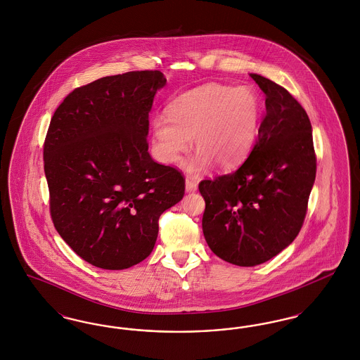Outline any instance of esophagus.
I'll return each instance as SVG.
<instances>
[{
  "mask_svg": "<svg viewBox=\"0 0 360 360\" xmlns=\"http://www.w3.org/2000/svg\"><path fill=\"white\" fill-rule=\"evenodd\" d=\"M198 188V185H197V182L194 181V179H191V178H186V191L188 193H193V191H195Z\"/></svg>",
  "mask_w": 360,
  "mask_h": 360,
  "instance_id": "obj_1",
  "label": "esophagus"
}]
</instances>
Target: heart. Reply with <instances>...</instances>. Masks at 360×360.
Returning <instances> with one entry per match:
<instances>
[{"mask_svg": "<svg viewBox=\"0 0 360 360\" xmlns=\"http://www.w3.org/2000/svg\"><path fill=\"white\" fill-rule=\"evenodd\" d=\"M166 112L167 117L153 121L155 153L162 162L176 165L193 137L198 151L188 169L200 172L212 160L229 169L248 154L259 134L263 103L251 86L206 84L174 98Z\"/></svg>", "mask_w": 360, "mask_h": 360, "instance_id": "1", "label": "heart"}]
</instances>
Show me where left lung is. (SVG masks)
<instances>
[{"mask_svg": "<svg viewBox=\"0 0 360 360\" xmlns=\"http://www.w3.org/2000/svg\"><path fill=\"white\" fill-rule=\"evenodd\" d=\"M251 77L266 94L254 148L236 172L198 185L209 248L241 267L270 260L297 238L317 167L305 109L285 87L257 74Z\"/></svg>", "mask_w": 360, "mask_h": 360, "instance_id": "1", "label": "left lung"}]
</instances>
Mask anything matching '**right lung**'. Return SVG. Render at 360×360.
Here are the masks:
<instances>
[{"label": "right lung", "mask_w": 360, "mask_h": 360, "mask_svg": "<svg viewBox=\"0 0 360 360\" xmlns=\"http://www.w3.org/2000/svg\"><path fill=\"white\" fill-rule=\"evenodd\" d=\"M160 71L103 77L74 89L52 116L44 172L52 223L71 250L105 270L151 254L159 217L185 194L184 174L148 154Z\"/></svg>", "instance_id": "right-lung-1"}]
</instances>
